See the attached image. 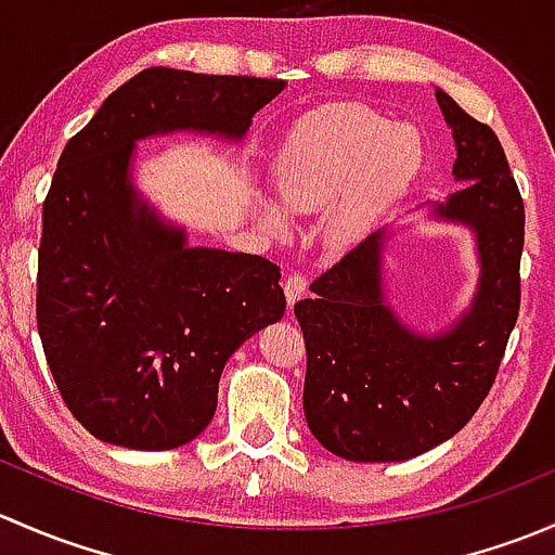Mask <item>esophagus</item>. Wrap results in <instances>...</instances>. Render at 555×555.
<instances>
[{"label": "esophagus", "mask_w": 555, "mask_h": 555, "mask_svg": "<svg viewBox=\"0 0 555 555\" xmlns=\"http://www.w3.org/2000/svg\"><path fill=\"white\" fill-rule=\"evenodd\" d=\"M306 287H309L306 276H300V273H289V276L284 279V295H287V306L298 304V300L306 295Z\"/></svg>", "instance_id": "34e87169"}]
</instances>
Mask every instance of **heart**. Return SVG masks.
<instances>
[{"label": "heart", "instance_id": "1", "mask_svg": "<svg viewBox=\"0 0 555 555\" xmlns=\"http://www.w3.org/2000/svg\"><path fill=\"white\" fill-rule=\"evenodd\" d=\"M424 166V142L405 122L382 112L340 104L304 117L282 142L273 164L276 201L257 195L251 211L273 233L287 215L322 211L324 238L335 246L360 242Z\"/></svg>", "mask_w": 555, "mask_h": 555}]
</instances>
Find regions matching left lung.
Returning a JSON list of instances; mask_svg holds the SVG:
<instances>
[{
	"mask_svg": "<svg viewBox=\"0 0 555 555\" xmlns=\"http://www.w3.org/2000/svg\"><path fill=\"white\" fill-rule=\"evenodd\" d=\"M456 160L446 201L427 222L469 231L478 282L449 324L418 330L389 298L391 242L411 225H384L311 284L295 304L304 327V411L322 449L349 462H405L453 438L494 384L518 319L524 201L489 126L435 88Z\"/></svg>",
	"mask_w": 555,
	"mask_h": 555,
	"instance_id": "8db88e82",
	"label": "left lung"
}]
</instances>
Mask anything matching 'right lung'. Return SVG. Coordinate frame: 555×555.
Listing matches in <instances>:
<instances>
[{
    "label": "right lung",
    "instance_id": "1",
    "mask_svg": "<svg viewBox=\"0 0 555 555\" xmlns=\"http://www.w3.org/2000/svg\"><path fill=\"white\" fill-rule=\"evenodd\" d=\"M284 80L139 72L69 139L42 206L37 327L61 397L104 443L171 451L209 427L233 351L284 317L279 268L188 231L137 188V144H242Z\"/></svg>",
    "mask_w": 555,
    "mask_h": 555
}]
</instances>
